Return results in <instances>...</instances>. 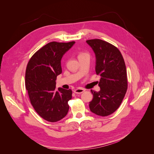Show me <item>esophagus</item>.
Returning a JSON list of instances; mask_svg holds the SVG:
<instances>
[{
    "label": "esophagus",
    "instance_id": "1",
    "mask_svg": "<svg viewBox=\"0 0 154 154\" xmlns=\"http://www.w3.org/2000/svg\"><path fill=\"white\" fill-rule=\"evenodd\" d=\"M85 91L84 88H78L74 90V93H76V94H81V93Z\"/></svg>",
    "mask_w": 154,
    "mask_h": 154
}]
</instances>
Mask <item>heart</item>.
Returning <instances> with one entry per match:
<instances>
[{"label":"heart","instance_id":"1","mask_svg":"<svg viewBox=\"0 0 154 154\" xmlns=\"http://www.w3.org/2000/svg\"><path fill=\"white\" fill-rule=\"evenodd\" d=\"M85 54V53H80L79 55H81V54Z\"/></svg>","mask_w":154,"mask_h":154}]
</instances>
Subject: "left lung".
<instances>
[{
	"mask_svg": "<svg viewBox=\"0 0 154 154\" xmlns=\"http://www.w3.org/2000/svg\"><path fill=\"white\" fill-rule=\"evenodd\" d=\"M86 42L96 54V72L101 76L100 91H91L93 99L89 108L96 115L109 116L119 108L128 88L124 59L120 51L107 42L100 39Z\"/></svg>",
	"mask_w": 154,
	"mask_h": 154,
	"instance_id": "obj_1",
	"label": "left lung"
}]
</instances>
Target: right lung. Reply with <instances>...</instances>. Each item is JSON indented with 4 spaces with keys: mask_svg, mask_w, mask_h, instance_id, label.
I'll use <instances>...</instances> for the list:
<instances>
[{
    "mask_svg": "<svg viewBox=\"0 0 154 154\" xmlns=\"http://www.w3.org/2000/svg\"><path fill=\"white\" fill-rule=\"evenodd\" d=\"M75 42H51L32 56L27 65L25 85L31 103L40 117L49 122L63 119L69 111L72 92L56 88V80L62 73L61 59Z\"/></svg>",
    "mask_w": 154,
    "mask_h": 154,
    "instance_id": "right-lung-1",
    "label": "right lung"
}]
</instances>
